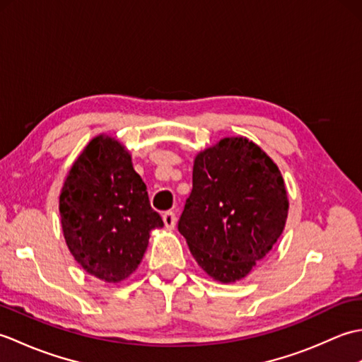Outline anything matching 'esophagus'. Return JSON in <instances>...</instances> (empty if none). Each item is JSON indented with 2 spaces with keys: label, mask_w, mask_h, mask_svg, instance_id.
<instances>
[{
  "label": "esophagus",
  "mask_w": 362,
  "mask_h": 362,
  "mask_svg": "<svg viewBox=\"0 0 362 362\" xmlns=\"http://www.w3.org/2000/svg\"><path fill=\"white\" fill-rule=\"evenodd\" d=\"M163 222H165V227L166 228H174L175 227V222H177L175 213L174 211H165L163 213Z\"/></svg>",
  "instance_id": "obj_1"
}]
</instances>
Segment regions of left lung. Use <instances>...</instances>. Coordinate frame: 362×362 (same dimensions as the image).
Here are the masks:
<instances>
[{"mask_svg": "<svg viewBox=\"0 0 362 362\" xmlns=\"http://www.w3.org/2000/svg\"><path fill=\"white\" fill-rule=\"evenodd\" d=\"M288 206L274 161L243 136L224 138L196 157L193 189L177 228L206 274L232 283L272 249Z\"/></svg>", "mask_w": 362, "mask_h": 362, "instance_id": "8db88e82", "label": "left lung"}]
</instances>
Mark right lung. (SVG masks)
Listing matches in <instances>:
<instances>
[{"instance_id": "1", "label": "right lung", "mask_w": 362, "mask_h": 362, "mask_svg": "<svg viewBox=\"0 0 362 362\" xmlns=\"http://www.w3.org/2000/svg\"><path fill=\"white\" fill-rule=\"evenodd\" d=\"M59 210L74 259L107 283L127 279L141 263L151 230L163 227L129 152L103 135L74 161Z\"/></svg>"}]
</instances>
